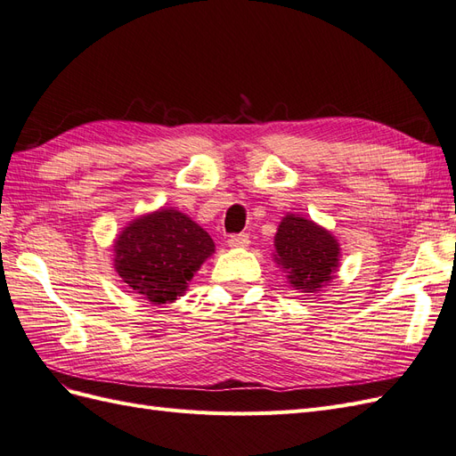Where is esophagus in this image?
<instances>
[{
    "instance_id": "esophagus-1",
    "label": "esophagus",
    "mask_w": 456,
    "mask_h": 456,
    "mask_svg": "<svg viewBox=\"0 0 456 456\" xmlns=\"http://www.w3.org/2000/svg\"><path fill=\"white\" fill-rule=\"evenodd\" d=\"M249 245V236L247 233H233V236L228 238V247L232 249H245Z\"/></svg>"
}]
</instances>
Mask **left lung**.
<instances>
[{
  "instance_id": "left-lung-1",
  "label": "left lung",
  "mask_w": 456,
  "mask_h": 456,
  "mask_svg": "<svg viewBox=\"0 0 456 456\" xmlns=\"http://www.w3.org/2000/svg\"><path fill=\"white\" fill-rule=\"evenodd\" d=\"M275 262L287 280L302 293H315L333 280L338 268L340 247L333 233L314 220L285 215L275 233Z\"/></svg>"
}]
</instances>
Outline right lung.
<instances>
[{"label":"right lung","mask_w":456,"mask_h":456,"mask_svg":"<svg viewBox=\"0 0 456 456\" xmlns=\"http://www.w3.org/2000/svg\"><path fill=\"white\" fill-rule=\"evenodd\" d=\"M114 253L116 272L133 293L150 305H167L186 291L215 243L188 215L159 209L123 228Z\"/></svg>","instance_id":"add662e5"}]
</instances>
